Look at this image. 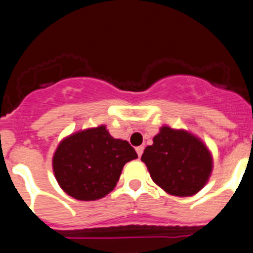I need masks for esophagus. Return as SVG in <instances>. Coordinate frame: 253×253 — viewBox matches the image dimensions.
<instances>
[{
    "mask_svg": "<svg viewBox=\"0 0 253 253\" xmlns=\"http://www.w3.org/2000/svg\"><path fill=\"white\" fill-rule=\"evenodd\" d=\"M135 151H137V153H138V157H140V156H142L143 154V151H144V147H137V148H135Z\"/></svg>",
    "mask_w": 253,
    "mask_h": 253,
    "instance_id": "1",
    "label": "esophagus"
}]
</instances>
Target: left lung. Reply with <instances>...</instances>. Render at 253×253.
<instances>
[{
  "label": "left lung",
  "instance_id": "1",
  "mask_svg": "<svg viewBox=\"0 0 253 253\" xmlns=\"http://www.w3.org/2000/svg\"><path fill=\"white\" fill-rule=\"evenodd\" d=\"M152 180L167 194L193 196L209 181L213 156L199 137L185 129L161 126L142 154Z\"/></svg>",
  "mask_w": 253,
  "mask_h": 253
}]
</instances>
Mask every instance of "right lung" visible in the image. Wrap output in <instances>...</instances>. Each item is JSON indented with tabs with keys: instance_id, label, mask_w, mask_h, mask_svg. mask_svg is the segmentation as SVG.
Segmentation results:
<instances>
[{
	"instance_id": "right-lung-1",
	"label": "right lung",
	"mask_w": 253,
	"mask_h": 253,
	"mask_svg": "<svg viewBox=\"0 0 253 253\" xmlns=\"http://www.w3.org/2000/svg\"><path fill=\"white\" fill-rule=\"evenodd\" d=\"M138 158L126 140L111 137L106 125L84 129L60 140L53 154V172L60 189L82 202L113 191L126 162Z\"/></svg>"
}]
</instances>
